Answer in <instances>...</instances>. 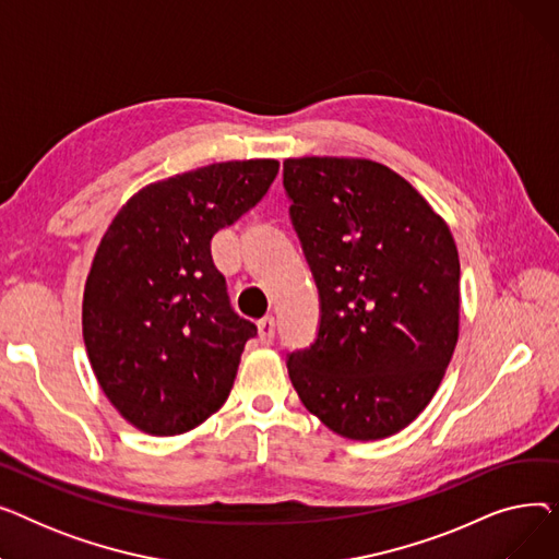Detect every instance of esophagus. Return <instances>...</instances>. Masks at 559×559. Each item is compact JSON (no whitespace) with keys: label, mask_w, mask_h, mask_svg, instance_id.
Segmentation results:
<instances>
[{"label":"esophagus","mask_w":559,"mask_h":559,"mask_svg":"<svg viewBox=\"0 0 559 559\" xmlns=\"http://www.w3.org/2000/svg\"><path fill=\"white\" fill-rule=\"evenodd\" d=\"M274 335H276V319L272 314L262 317L258 321V337L262 344H272L274 342Z\"/></svg>","instance_id":"1"}]
</instances>
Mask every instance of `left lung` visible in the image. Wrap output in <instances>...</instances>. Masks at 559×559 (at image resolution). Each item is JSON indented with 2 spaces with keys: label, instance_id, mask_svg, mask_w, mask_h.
<instances>
[{
  "label": "left lung",
  "instance_id": "1",
  "mask_svg": "<svg viewBox=\"0 0 559 559\" xmlns=\"http://www.w3.org/2000/svg\"><path fill=\"white\" fill-rule=\"evenodd\" d=\"M283 186L321 299L314 344L287 358L292 385L340 437L396 435L424 413L457 344L453 233L369 158H287Z\"/></svg>",
  "mask_w": 559,
  "mask_h": 559
}]
</instances>
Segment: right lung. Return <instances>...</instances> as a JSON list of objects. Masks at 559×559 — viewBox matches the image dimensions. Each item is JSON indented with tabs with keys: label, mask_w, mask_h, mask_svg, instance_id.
Listing matches in <instances>:
<instances>
[{
	"label": "right lung",
	"mask_w": 559,
	"mask_h": 559,
	"mask_svg": "<svg viewBox=\"0 0 559 559\" xmlns=\"http://www.w3.org/2000/svg\"><path fill=\"white\" fill-rule=\"evenodd\" d=\"M278 160H226L138 190L106 228L83 289V342L106 399L146 435L224 405L255 326L230 310L213 235L267 194Z\"/></svg>",
	"instance_id": "obj_1"
}]
</instances>
